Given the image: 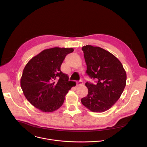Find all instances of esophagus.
<instances>
[{"mask_svg": "<svg viewBox=\"0 0 147 147\" xmlns=\"http://www.w3.org/2000/svg\"><path fill=\"white\" fill-rule=\"evenodd\" d=\"M82 85H83L82 81L80 80V81L77 82V86H82Z\"/></svg>", "mask_w": 147, "mask_h": 147, "instance_id": "1", "label": "esophagus"}]
</instances>
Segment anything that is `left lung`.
<instances>
[{
	"label": "left lung",
	"mask_w": 147,
	"mask_h": 147,
	"mask_svg": "<svg viewBox=\"0 0 147 147\" xmlns=\"http://www.w3.org/2000/svg\"><path fill=\"white\" fill-rule=\"evenodd\" d=\"M87 64V73L97 81L86 83L88 95L81 99L84 106L93 112L109 109L120 98L126 85L127 75L121 63L113 54L98 47H82Z\"/></svg>",
	"instance_id": "8db88e82"
}]
</instances>
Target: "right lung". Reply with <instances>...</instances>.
<instances>
[{
	"label": "right lung",
	"mask_w": 147,
	"mask_h": 147,
	"mask_svg": "<svg viewBox=\"0 0 147 147\" xmlns=\"http://www.w3.org/2000/svg\"><path fill=\"white\" fill-rule=\"evenodd\" d=\"M74 51L72 48L47 49L33 57L26 65L20 85L28 101L44 112L56 111L76 82L69 81L67 74L60 66L66 56Z\"/></svg>",
	"instance_id": "right-lung-1"
}]
</instances>
